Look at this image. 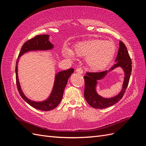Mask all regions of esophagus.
Here are the masks:
<instances>
[{"instance_id": "1", "label": "esophagus", "mask_w": 146, "mask_h": 146, "mask_svg": "<svg viewBox=\"0 0 146 146\" xmlns=\"http://www.w3.org/2000/svg\"><path fill=\"white\" fill-rule=\"evenodd\" d=\"M76 71L78 73V74H82L83 72V70L81 68H78L76 69Z\"/></svg>"}]
</instances>
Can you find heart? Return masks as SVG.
Returning <instances> with one entry per match:
<instances>
[{
    "label": "heart",
    "instance_id": "1",
    "mask_svg": "<svg viewBox=\"0 0 146 146\" xmlns=\"http://www.w3.org/2000/svg\"><path fill=\"white\" fill-rule=\"evenodd\" d=\"M74 54L86 58V64L92 70H100L105 69L111 62L116 53V46L111 41L99 39L79 42L74 46ZM64 55L72 58L74 54L71 50L66 48Z\"/></svg>",
    "mask_w": 146,
    "mask_h": 146
}]
</instances>
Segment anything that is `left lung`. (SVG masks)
I'll return each mask as SVG.
<instances>
[{
  "mask_svg": "<svg viewBox=\"0 0 146 146\" xmlns=\"http://www.w3.org/2000/svg\"><path fill=\"white\" fill-rule=\"evenodd\" d=\"M116 63L109 70L100 72H86L85 78V91L84 97L90 106L98 109L105 108L116 104L123 96L129 84L131 73V60L125 44L122 41H119V48ZM117 67H121L125 72V78L121 91L115 96L110 98H103L96 92V86L98 81L103 79L110 71Z\"/></svg>",
  "mask_w": 146,
  "mask_h": 146,
  "instance_id": "left-lung-1",
  "label": "left lung"
}]
</instances>
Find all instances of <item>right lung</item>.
I'll use <instances>...</instances> for the list:
<instances>
[{"instance_id":"right-lung-1","label":"right lung","mask_w":146,"mask_h":146,"mask_svg":"<svg viewBox=\"0 0 146 146\" xmlns=\"http://www.w3.org/2000/svg\"><path fill=\"white\" fill-rule=\"evenodd\" d=\"M49 36H50L48 35H37V36L25 42L21 48L16 64L15 71L16 84L19 94L22 97V98L30 106L37 110H41V111H50V110L56 108L59 105L63 98L64 90L66 85H67L68 79L74 71V69L70 68L68 70H62V71L56 73L54 86H53L49 96L44 100L37 102L29 99L24 94L19 81L18 74H17L18 72L17 66H18L19 58L25 53L30 51H46L52 49L54 46L49 41Z\"/></svg>"}]
</instances>
